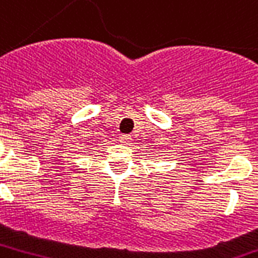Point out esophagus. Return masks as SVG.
<instances>
[{"mask_svg":"<svg viewBox=\"0 0 258 258\" xmlns=\"http://www.w3.org/2000/svg\"><path fill=\"white\" fill-rule=\"evenodd\" d=\"M130 141H131V138H130L128 135H121V137L119 138V142H121L123 145H128Z\"/></svg>","mask_w":258,"mask_h":258,"instance_id":"esophagus-1","label":"esophagus"}]
</instances>
